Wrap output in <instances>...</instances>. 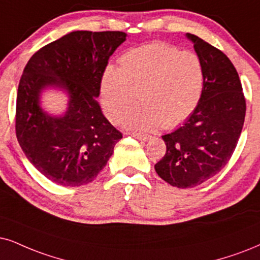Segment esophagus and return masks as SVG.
I'll return each mask as SVG.
<instances>
[{
  "instance_id": "34e87169",
  "label": "esophagus",
  "mask_w": 260,
  "mask_h": 260,
  "mask_svg": "<svg viewBox=\"0 0 260 260\" xmlns=\"http://www.w3.org/2000/svg\"><path fill=\"white\" fill-rule=\"evenodd\" d=\"M131 136L132 137H134V138H137V139H139V140H143V141H146V140H149L150 138H151V136L150 134H144V133H131Z\"/></svg>"
}]
</instances>
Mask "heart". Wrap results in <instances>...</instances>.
<instances>
[{
  "instance_id": "b5f03b06",
  "label": "heart",
  "mask_w": 260,
  "mask_h": 260,
  "mask_svg": "<svg viewBox=\"0 0 260 260\" xmlns=\"http://www.w3.org/2000/svg\"><path fill=\"white\" fill-rule=\"evenodd\" d=\"M204 84L203 66L194 52L167 43H150L124 52L119 70L108 67L101 81V102L108 119H123L133 129L179 126L198 106Z\"/></svg>"
}]
</instances>
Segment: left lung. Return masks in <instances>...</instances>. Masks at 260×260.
Here are the masks:
<instances>
[{"instance_id":"obj_1","label":"left lung","mask_w":260,"mask_h":260,"mask_svg":"<svg viewBox=\"0 0 260 260\" xmlns=\"http://www.w3.org/2000/svg\"><path fill=\"white\" fill-rule=\"evenodd\" d=\"M203 66L202 97L181 127L162 139L166 154L154 169L169 185L192 188L229 162L244 126L246 101L234 64L217 48L187 34Z\"/></svg>"}]
</instances>
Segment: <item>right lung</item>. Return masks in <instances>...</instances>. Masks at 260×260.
<instances>
[{
	"instance_id": "1",
	"label": "right lung",
	"mask_w": 260,
	"mask_h": 260,
	"mask_svg": "<svg viewBox=\"0 0 260 260\" xmlns=\"http://www.w3.org/2000/svg\"><path fill=\"white\" fill-rule=\"evenodd\" d=\"M120 31H74L34 54L22 72L16 96L15 132L34 167L61 186L91 182L106 167L122 133L102 113L97 97L114 51L126 41ZM63 89L64 115L41 109L40 93Z\"/></svg>"
}]
</instances>
